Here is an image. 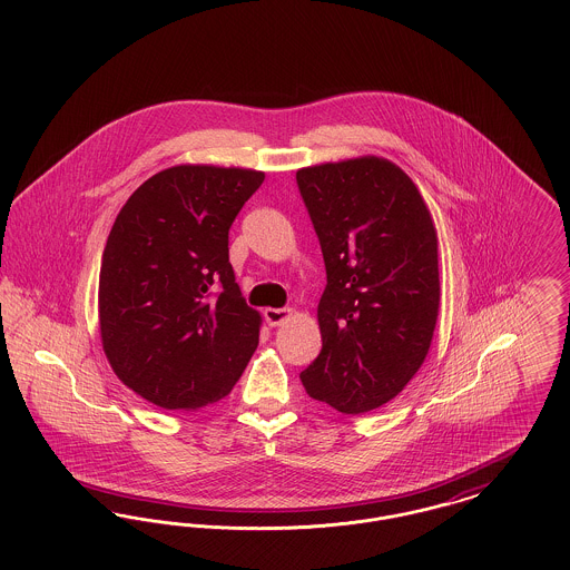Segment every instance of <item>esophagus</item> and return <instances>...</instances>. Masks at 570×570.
I'll use <instances>...</instances> for the list:
<instances>
[{
    "label": "esophagus",
    "instance_id": "1",
    "mask_svg": "<svg viewBox=\"0 0 570 570\" xmlns=\"http://www.w3.org/2000/svg\"><path fill=\"white\" fill-rule=\"evenodd\" d=\"M263 316H265L267 325L277 326L293 316V309H288V307H267L263 312Z\"/></svg>",
    "mask_w": 570,
    "mask_h": 570
}]
</instances>
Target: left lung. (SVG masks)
<instances>
[{"instance_id": "8db88e82", "label": "left lung", "mask_w": 570, "mask_h": 570, "mask_svg": "<svg viewBox=\"0 0 570 570\" xmlns=\"http://www.w3.org/2000/svg\"><path fill=\"white\" fill-rule=\"evenodd\" d=\"M325 258L323 351L301 372L344 414L391 402L423 365L440 307L432 214L406 173L365 156L297 170Z\"/></svg>"}]
</instances>
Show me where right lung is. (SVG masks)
<instances>
[{"label": "right lung", "mask_w": 570, "mask_h": 570, "mask_svg": "<svg viewBox=\"0 0 570 570\" xmlns=\"http://www.w3.org/2000/svg\"><path fill=\"white\" fill-rule=\"evenodd\" d=\"M265 173L181 164L126 200L102 254L98 312L112 372L164 410L226 397L258 346L261 314L228 263V230Z\"/></svg>", "instance_id": "1"}]
</instances>
